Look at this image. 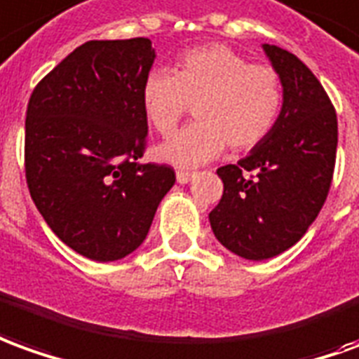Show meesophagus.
Wrapping results in <instances>:
<instances>
[{
	"label": "esophagus",
	"instance_id": "obj_1",
	"mask_svg": "<svg viewBox=\"0 0 359 359\" xmlns=\"http://www.w3.org/2000/svg\"><path fill=\"white\" fill-rule=\"evenodd\" d=\"M175 177H177V182H180V184H187V182L193 177V172H187V170H177Z\"/></svg>",
	"mask_w": 359,
	"mask_h": 359
}]
</instances>
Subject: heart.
Masks as SVG:
<instances>
[{"mask_svg": "<svg viewBox=\"0 0 359 359\" xmlns=\"http://www.w3.org/2000/svg\"><path fill=\"white\" fill-rule=\"evenodd\" d=\"M284 83L265 63H249L222 44L197 46L177 55L174 71H151L141 86V106L158 135H170L195 111L197 121L162 144L158 154L177 166L216 158L226 144L233 152L253 151L278 123Z\"/></svg>", "mask_w": 359, "mask_h": 359, "instance_id": "b5f03b06", "label": "heart"}]
</instances>
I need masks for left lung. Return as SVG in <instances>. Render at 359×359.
<instances>
[{
  "mask_svg": "<svg viewBox=\"0 0 359 359\" xmlns=\"http://www.w3.org/2000/svg\"><path fill=\"white\" fill-rule=\"evenodd\" d=\"M263 48L284 83V110L249 156L216 170L224 193L208 215L216 240L251 261L302 240L327 201L338 144L337 110L313 71L278 46Z\"/></svg>",
  "mask_w": 359,
  "mask_h": 359,
  "instance_id": "1",
  "label": "left lung"
}]
</instances>
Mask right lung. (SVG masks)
Segmentation results:
<instances>
[{"label":"right lung","instance_id":"obj_1","mask_svg":"<svg viewBox=\"0 0 359 359\" xmlns=\"http://www.w3.org/2000/svg\"><path fill=\"white\" fill-rule=\"evenodd\" d=\"M152 63L149 38L90 40L30 94V197L52 232L93 261H118L139 248L175 182L172 166L139 162L149 141L141 86Z\"/></svg>","mask_w":359,"mask_h":359}]
</instances>
